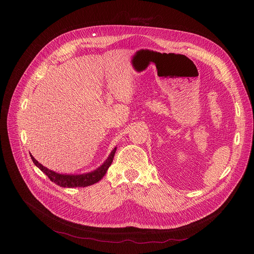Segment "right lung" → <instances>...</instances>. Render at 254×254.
<instances>
[{
  "label": "right lung",
  "mask_w": 254,
  "mask_h": 254,
  "mask_svg": "<svg viewBox=\"0 0 254 254\" xmlns=\"http://www.w3.org/2000/svg\"><path fill=\"white\" fill-rule=\"evenodd\" d=\"M116 151V147L113 148L109 156L107 157L106 161L96 170H93L88 173H84V174H60V173H57L52 170L47 169L44 167L42 164H40L37 159L34 158V156L31 154V158L33 163L38 167L40 170H41L44 174L56 184H58L61 188H68V189H73V188H85V186H89L99 182L106 174L107 170L109 169L113 162V157Z\"/></svg>",
  "instance_id": "right-lung-1"
}]
</instances>
